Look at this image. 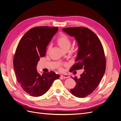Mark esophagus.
<instances>
[{
    "mask_svg": "<svg viewBox=\"0 0 121 121\" xmlns=\"http://www.w3.org/2000/svg\"><path fill=\"white\" fill-rule=\"evenodd\" d=\"M60 77H61L65 79V78H69V76L68 75H67V74H64V75H61Z\"/></svg>",
    "mask_w": 121,
    "mask_h": 121,
    "instance_id": "esophagus-1",
    "label": "esophagus"
}]
</instances>
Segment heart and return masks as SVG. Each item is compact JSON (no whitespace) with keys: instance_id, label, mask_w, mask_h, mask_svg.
I'll return each instance as SVG.
<instances>
[{"instance_id":"obj_1","label":"heart","mask_w":121,"mask_h":121,"mask_svg":"<svg viewBox=\"0 0 121 121\" xmlns=\"http://www.w3.org/2000/svg\"><path fill=\"white\" fill-rule=\"evenodd\" d=\"M57 42L61 48L64 50L69 49L71 45V40L67 35L65 34H61L57 39ZM51 47L49 45L48 47V50H49Z\"/></svg>"}]
</instances>
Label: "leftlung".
<instances>
[{
	"instance_id": "1",
	"label": "left lung",
	"mask_w": 121,
	"mask_h": 121,
	"mask_svg": "<svg viewBox=\"0 0 121 121\" xmlns=\"http://www.w3.org/2000/svg\"><path fill=\"white\" fill-rule=\"evenodd\" d=\"M63 31L74 37L77 42L78 51L76 64L71 71L84 69L75 88L70 90L74 96L84 98L93 92L99 84L105 71L106 62L103 47L97 35L86 27L65 28Z\"/></svg>"
}]
</instances>
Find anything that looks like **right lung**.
Instances as JSON below:
<instances>
[{
	"instance_id": "obj_1",
	"label": "right lung",
	"mask_w": 121,
	"mask_h": 121,
	"mask_svg": "<svg viewBox=\"0 0 121 121\" xmlns=\"http://www.w3.org/2000/svg\"><path fill=\"white\" fill-rule=\"evenodd\" d=\"M58 31L57 27H36L30 29L20 41L13 58V68L17 81L26 92L38 97L48 90L60 75L53 71H37L40 57L45 56L47 45Z\"/></svg>"
}]
</instances>
